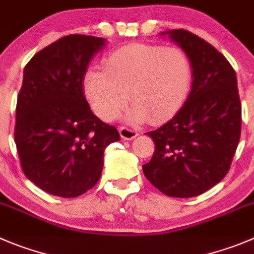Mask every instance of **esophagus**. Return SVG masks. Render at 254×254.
I'll return each instance as SVG.
<instances>
[{
	"label": "esophagus",
	"instance_id": "obj_1",
	"mask_svg": "<svg viewBox=\"0 0 254 254\" xmlns=\"http://www.w3.org/2000/svg\"><path fill=\"white\" fill-rule=\"evenodd\" d=\"M119 132H120V136H122L123 139H125V140H131V139L138 136V131H136V130L127 127H120Z\"/></svg>",
	"mask_w": 254,
	"mask_h": 254
}]
</instances>
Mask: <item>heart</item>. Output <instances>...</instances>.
<instances>
[{
	"label": "heart",
	"instance_id": "b5f03b06",
	"mask_svg": "<svg viewBox=\"0 0 254 254\" xmlns=\"http://www.w3.org/2000/svg\"><path fill=\"white\" fill-rule=\"evenodd\" d=\"M190 84L191 65L183 50L148 44L120 47L104 60V70L91 67L84 75L87 101L106 122L115 119L129 99L132 122H164L182 108Z\"/></svg>",
	"mask_w": 254,
	"mask_h": 254
}]
</instances>
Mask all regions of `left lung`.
<instances>
[{"mask_svg": "<svg viewBox=\"0 0 254 254\" xmlns=\"http://www.w3.org/2000/svg\"><path fill=\"white\" fill-rule=\"evenodd\" d=\"M167 34L188 55L193 85L173 119L146 132L155 150L143 172L165 195L190 198L228 173L241 138L242 106L236 71L215 47L183 28Z\"/></svg>", "mask_w": 254, "mask_h": 254, "instance_id": "8db88e82", "label": "left lung"}]
</instances>
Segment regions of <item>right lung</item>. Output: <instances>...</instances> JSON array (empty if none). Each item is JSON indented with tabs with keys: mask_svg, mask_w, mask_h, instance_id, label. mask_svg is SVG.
<instances>
[{
	"mask_svg": "<svg viewBox=\"0 0 254 254\" xmlns=\"http://www.w3.org/2000/svg\"><path fill=\"white\" fill-rule=\"evenodd\" d=\"M103 37L68 35L39 51L23 70L15 143L23 174L52 195L75 198L101 177L104 150L120 140L90 109L82 81Z\"/></svg>",
	"mask_w": 254,
	"mask_h": 254,
	"instance_id": "obj_1",
	"label": "right lung"
}]
</instances>
